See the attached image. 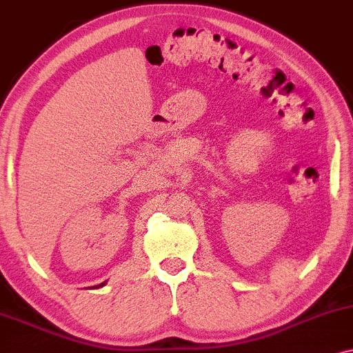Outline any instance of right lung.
<instances>
[{"mask_svg": "<svg viewBox=\"0 0 353 353\" xmlns=\"http://www.w3.org/2000/svg\"><path fill=\"white\" fill-rule=\"evenodd\" d=\"M103 284H105V283H101V284H100V286H103ZM100 286H99V288H100Z\"/></svg>", "mask_w": 353, "mask_h": 353, "instance_id": "obj_1", "label": "right lung"}]
</instances>
